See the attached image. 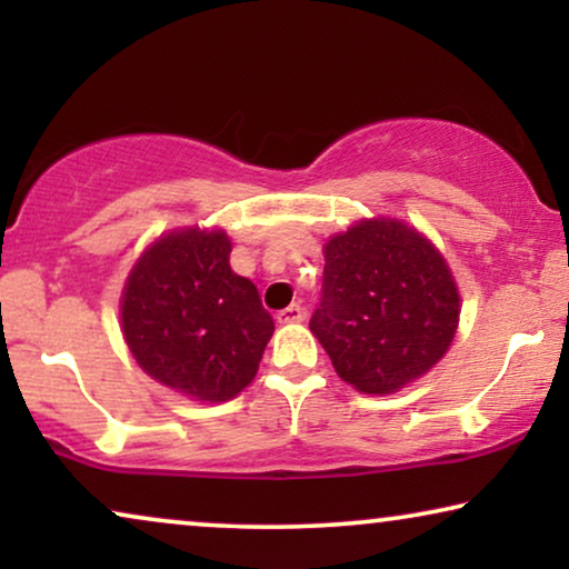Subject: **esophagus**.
<instances>
[{
	"mask_svg": "<svg viewBox=\"0 0 569 569\" xmlns=\"http://www.w3.org/2000/svg\"><path fill=\"white\" fill-rule=\"evenodd\" d=\"M302 318H306V310H302L300 306H287L284 310H279L277 313V323H300Z\"/></svg>",
	"mask_w": 569,
	"mask_h": 569,
	"instance_id": "esophagus-1",
	"label": "esophagus"
}]
</instances>
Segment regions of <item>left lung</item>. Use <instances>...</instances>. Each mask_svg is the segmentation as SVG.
Returning a JSON list of instances; mask_svg holds the SVG:
<instances>
[{"label":"left lung","mask_w":569,"mask_h":569,"mask_svg":"<svg viewBox=\"0 0 569 569\" xmlns=\"http://www.w3.org/2000/svg\"><path fill=\"white\" fill-rule=\"evenodd\" d=\"M310 331L357 391L386 396L448 352L461 298L446 259L399 220H362L323 248Z\"/></svg>","instance_id":"obj_1"}]
</instances>
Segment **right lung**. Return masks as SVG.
I'll return each mask as SVG.
<instances>
[{"label":"right lung","mask_w":569,"mask_h":569,"mask_svg":"<svg viewBox=\"0 0 569 569\" xmlns=\"http://www.w3.org/2000/svg\"><path fill=\"white\" fill-rule=\"evenodd\" d=\"M230 251L224 230H173L139 256L121 295L139 368L193 401L243 391L274 333L256 284L230 269Z\"/></svg>","instance_id":"1"}]
</instances>
